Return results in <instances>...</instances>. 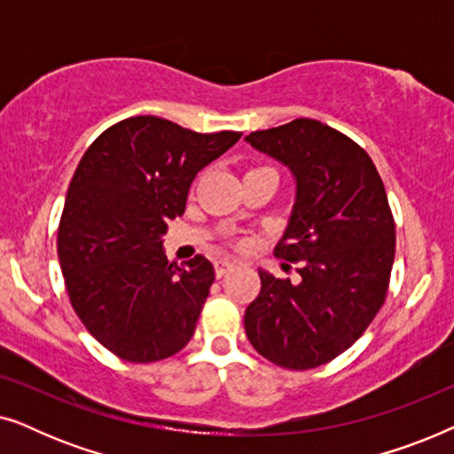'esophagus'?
<instances>
[{"instance_id":"obj_1","label":"esophagus","mask_w":454,"mask_h":454,"mask_svg":"<svg viewBox=\"0 0 454 454\" xmlns=\"http://www.w3.org/2000/svg\"><path fill=\"white\" fill-rule=\"evenodd\" d=\"M233 266H235V262H231V260H216L215 262V275L216 277H225L229 270H233Z\"/></svg>"}]
</instances>
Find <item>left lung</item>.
Instances as JSON below:
<instances>
[{"label":"left lung","mask_w":454,"mask_h":454,"mask_svg":"<svg viewBox=\"0 0 454 454\" xmlns=\"http://www.w3.org/2000/svg\"><path fill=\"white\" fill-rule=\"evenodd\" d=\"M246 140L294 173V213L275 256L301 277L258 270L246 334L275 365L318 368L349 349L387 300L396 241L387 190L370 154L322 121L300 117Z\"/></svg>","instance_id":"obj_1"}]
</instances>
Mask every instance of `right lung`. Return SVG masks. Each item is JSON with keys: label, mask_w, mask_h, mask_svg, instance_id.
Listing matches in <instances>:
<instances>
[{"label": "right lung", "mask_w": 454, "mask_h": 454, "mask_svg": "<svg viewBox=\"0 0 454 454\" xmlns=\"http://www.w3.org/2000/svg\"><path fill=\"white\" fill-rule=\"evenodd\" d=\"M239 138L136 115L80 159L59 221V264L74 312L117 357L160 362L190 343L215 269L200 254L169 262L163 235L184 215L196 173Z\"/></svg>", "instance_id": "add662e5"}]
</instances>
